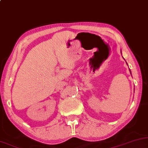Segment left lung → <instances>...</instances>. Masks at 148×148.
Returning <instances> with one entry per match:
<instances>
[{
	"label": "left lung",
	"mask_w": 148,
	"mask_h": 148,
	"mask_svg": "<svg viewBox=\"0 0 148 148\" xmlns=\"http://www.w3.org/2000/svg\"><path fill=\"white\" fill-rule=\"evenodd\" d=\"M130 71H131V70H130Z\"/></svg>",
	"instance_id": "1"
}]
</instances>
